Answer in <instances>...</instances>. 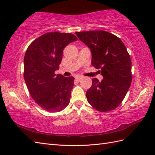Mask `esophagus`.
<instances>
[{
    "mask_svg": "<svg viewBox=\"0 0 155 155\" xmlns=\"http://www.w3.org/2000/svg\"><path fill=\"white\" fill-rule=\"evenodd\" d=\"M83 78V77H82V76H76L75 77V79L77 80V81H80L81 79Z\"/></svg>",
    "mask_w": 155,
    "mask_h": 155,
    "instance_id": "obj_1",
    "label": "esophagus"
}]
</instances>
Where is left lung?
I'll return each mask as SVG.
<instances>
[{
  "mask_svg": "<svg viewBox=\"0 0 155 155\" xmlns=\"http://www.w3.org/2000/svg\"><path fill=\"white\" fill-rule=\"evenodd\" d=\"M90 48L91 64L101 69V82L96 78L86 93L87 101L101 112L113 110L119 105L129 89L132 74L130 55L120 39L104 31L76 32Z\"/></svg>",
  "mask_w": 155,
  "mask_h": 155,
  "instance_id": "8db88e82",
  "label": "left lung"
}]
</instances>
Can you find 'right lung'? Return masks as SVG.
Returning <instances> with one entry per match:
<instances>
[{"instance_id":"right-lung-1","label":"right lung","mask_w":155,"mask_h":155,"mask_svg":"<svg viewBox=\"0 0 155 155\" xmlns=\"http://www.w3.org/2000/svg\"><path fill=\"white\" fill-rule=\"evenodd\" d=\"M77 41L75 35L48 32L28 46L24 58V78L31 96L39 107L51 113L68 106L74 77L55 74L59 68L64 48Z\"/></svg>"}]
</instances>
